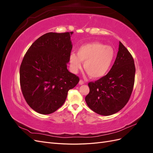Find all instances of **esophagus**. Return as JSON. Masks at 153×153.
Listing matches in <instances>:
<instances>
[{"instance_id":"esophagus-1","label":"esophagus","mask_w":153,"mask_h":153,"mask_svg":"<svg viewBox=\"0 0 153 153\" xmlns=\"http://www.w3.org/2000/svg\"><path fill=\"white\" fill-rule=\"evenodd\" d=\"M84 84V80H80L79 81V84H80V85H83Z\"/></svg>"}]
</instances>
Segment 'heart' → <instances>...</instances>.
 <instances>
[{"mask_svg": "<svg viewBox=\"0 0 153 153\" xmlns=\"http://www.w3.org/2000/svg\"><path fill=\"white\" fill-rule=\"evenodd\" d=\"M115 57L114 49L100 42L85 44L78 48L76 55L72 53L69 62L72 70L77 72L84 62L85 72L94 79H99L109 71Z\"/></svg>", "mask_w": 153, "mask_h": 153, "instance_id": "obj_1", "label": "heart"}]
</instances>
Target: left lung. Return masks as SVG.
Listing matches in <instances>:
<instances>
[{
  "instance_id": "8db88e82",
  "label": "left lung",
  "mask_w": 153,
  "mask_h": 153,
  "mask_svg": "<svg viewBox=\"0 0 153 153\" xmlns=\"http://www.w3.org/2000/svg\"><path fill=\"white\" fill-rule=\"evenodd\" d=\"M135 75L132 55L119 41L117 57L110 71L99 80L88 84L90 91L85 98L87 105L100 115L118 112L130 98Z\"/></svg>"
}]
</instances>
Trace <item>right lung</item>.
<instances>
[{"label": "right lung", "instance_id": "add662e5", "mask_svg": "<svg viewBox=\"0 0 153 153\" xmlns=\"http://www.w3.org/2000/svg\"><path fill=\"white\" fill-rule=\"evenodd\" d=\"M73 33L48 32L41 36L22 60L20 68L22 94L30 107L39 114L55 112L65 102L68 91L80 80L67 69Z\"/></svg>", "mask_w": 153, "mask_h": 153}]
</instances>
